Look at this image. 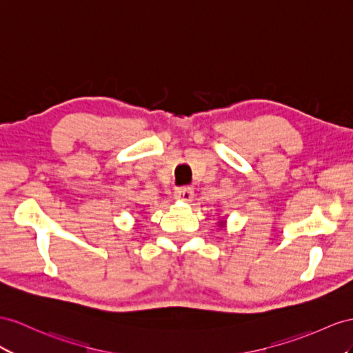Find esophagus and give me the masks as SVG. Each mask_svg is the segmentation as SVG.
<instances>
[{
    "mask_svg": "<svg viewBox=\"0 0 353 353\" xmlns=\"http://www.w3.org/2000/svg\"><path fill=\"white\" fill-rule=\"evenodd\" d=\"M174 196L177 200H182V201H192L194 198V189L189 188V186H182V188H177Z\"/></svg>",
    "mask_w": 353,
    "mask_h": 353,
    "instance_id": "esophagus-1",
    "label": "esophagus"
}]
</instances>
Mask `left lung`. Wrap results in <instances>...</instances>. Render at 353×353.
Segmentation results:
<instances>
[{
  "label": "left lung",
  "mask_w": 353,
  "mask_h": 353,
  "mask_svg": "<svg viewBox=\"0 0 353 353\" xmlns=\"http://www.w3.org/2000/svg\"><path fill=\"white\" fill-rule=\"evenodd\" d=\"M221 227H223V221H221Z\"/></svg>",
  "instance_id": "left-lung-1"
}]
</instances>
